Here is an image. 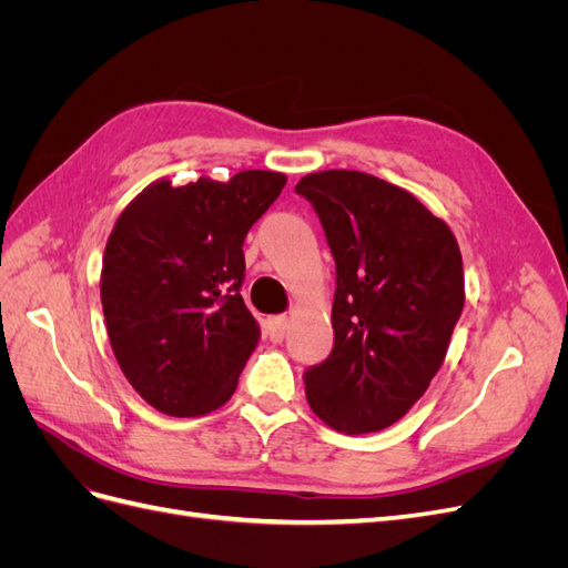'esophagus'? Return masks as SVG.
<instances>
[{"label":"esophagus","instance_id":"1","mask_svg":"<svg viewBox=\"0 0 568 568\" xmlns=\"http://www.w3.org/2000/svg\"><path fill=\"white\" fill-rule=\"evenodd\" d=\"M288 332V320L284 315H272L265 320V334L272 343H282Z\"/></svg>","mask_w":568,"mask_h":568}]
</instances>
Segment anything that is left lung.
Returning <instances> with one entry per match:
<instances>
[{
  "label": "left lung",
  "mask_w": 568,
  "mask_h": 568,
  "mask_svg": "<svg viewBox=\"0 0 568 568\" xmlns=\"http://www.w3.org/2000/svg\"><path fill=\"white\" fill-rule=\"evenodd\" d=\"M336 263L334 348L303 374L315 415L369 434L407 415L440 369L464 307L457 239L405 189L357 170L305 175Z\"/></svg>",
  "instance_id": "8db88e82"
}]
</instances>
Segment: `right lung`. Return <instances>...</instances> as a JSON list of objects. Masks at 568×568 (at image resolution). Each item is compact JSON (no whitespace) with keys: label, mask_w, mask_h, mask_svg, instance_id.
Masks as SVG:
<instances>
[{"label":"right lung","mask_w":568,"mask_h":568,"mask_svg":"<svg viewBox=\"0 0 568 568\" xmlns=\"http://www.w3.org/2000/svg\"><path fill=\"white\" fill-rule=\"evenodd\" d=\"M286 178L244 170L230 182L149 184L115 220L101 305L120 369L163 415L225 405L261 329L239 294L244 239Z\"/></svg>","instance_id":"add662e5"}]
</instances>
